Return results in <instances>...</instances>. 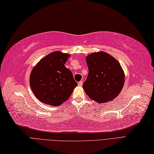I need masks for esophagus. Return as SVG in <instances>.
<instances>
[{"mask_svg": "<svg viewBox=\"0 0 154 154\" xmlns=\"http://www.w3.org/2000/svg\"><path fill=\"white\" fill-rule=\"evenodd\" d=\"M82 84H83V82H82V81H81L80 82H79L78 83V85H79V86H82Z\"/></svg>", "mask_w": 154, "mask_h": 154, "instance_id": "34e87169", "label": "esophagus"}]
</instances>
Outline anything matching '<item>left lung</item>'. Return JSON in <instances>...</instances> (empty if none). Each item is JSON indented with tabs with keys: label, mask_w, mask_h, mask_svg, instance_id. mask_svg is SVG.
Returning a JSON list of instances; mask_svg holds the SVG:
<instances>
[{
	"label": "left lung",
	"mask_w": 154,
	"mask_h": 154,
	"mask_svg": "<svg viewBox=\"0 0 154 154\" xmlns=\"http://www.w3.org/2000/svg\"><path fill=\"white\" fill-rule=\"evenodd\" d=\"M86 60L89 73L83 84L84 91L98 103L112 100L121 92L125 82L120 64L104 52L92 53Z\"/></svg>",
	"instance_id": "left-lung-1"
}]
</instances>
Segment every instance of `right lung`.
Listing matches in <instances>:
<instances>
[{"instance_id":"1","label":"right lung","mask_w":154,"mask_h":154,"mask_svg":"<svg viewBox=\"0 0 154 154\" xmlns=\"http://www.w3.org/2000/svg\"><path fill=\"white\" fill-rule=\"evenodd\" d=\"M70 54L53 52L42 58L31 71L29 83L38 100L52 106L66 101L77 86L72 72L64 64Z\"/></svg>"}]
</instances>
